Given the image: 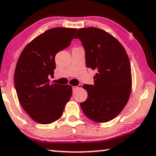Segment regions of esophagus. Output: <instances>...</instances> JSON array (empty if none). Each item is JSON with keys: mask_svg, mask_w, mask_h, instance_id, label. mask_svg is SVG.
Here are the masks:
<instances>
[{"mask_svg": "<svg viewBox=\"0 0 156 156\" xmlns=\"http://www.w3.org/2000/svg\"><path fill=\"white\" fill-rule=\"evenodd\" d=\"M82 88V85L81 84H79L77 86H73V91H76V90H78V89L81 88Z\"/></svg>", "mask_w": 156, "mask_h": 156, "instance_id": "esophagus-1", "label": "esophagus"}]
</instances>
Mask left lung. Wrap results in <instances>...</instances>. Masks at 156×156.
Wrapping results in <instances>:
<instances>
[{
    "mask_svg": "<svg viewBox=\"0 0 156 156\" xmlns=\"http://www.w3.org/2000/svg\"><path fill=\"white\" fill-rule=\"evenodd\" d=\"M74 38L82 42L86 66L97 70L94 85L82 86L88 98L80 104L81 108L94 122H108L123 110L131 95L132 76L128 55L113 35L99 28H81Z\"/></svg>",
    "mask_w": 156,
    "mask_h": 156,
    "instance_id": "obj_1",
    "label": "left lung"
}]
</instances>
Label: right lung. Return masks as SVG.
<instances>
[{"mask_svg":"<svg viewBox=\"0 0 156 156\" xmlns=\"http://www.w3.org/2000/svg\"><path fill=\"white\" fill-rule=\"evenodd\" d=\"M77 29L54 27L37 36L23 50L14 72L18 99L33 120L42 124L59 119L73 93L72 86L50 84L55 55L70 44Z\"/></svg>","mask_w":156,"mask_h":156,"instance_id":"right-lung-1","label":"right lung"}]
</instances>
